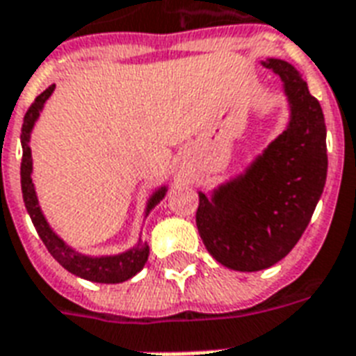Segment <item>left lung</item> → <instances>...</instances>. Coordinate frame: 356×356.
<instances>
[{"label":"left lung","instance_id":"1","mask_svg":"<svg viewBox=\"0 0 356 356\" xmlns=\"http://www.w3.org/2000/svg\"><path fill=\"white\" fill-rule=\"evenodd\" d=\"M285 83L291 124L243 177L211 200L200 192L196 226L213 259L236 272L266 270L292 251L326 181V126L317 97L283 60L264 62Z\"/></svg>","mask_w":356,"mask_h":356}]
</instances>
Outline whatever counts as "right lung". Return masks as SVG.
I'll return each instance as SVG.
<instances>
[{"label":"right lung","instance_id":"add662e5","mask_svg":"<svg viewBox=\"0 0 356 356\" xmlns=\"http://www.w3.org/2000/svg\"><path fill=\"white\" fill-rule=\"evenodd\" d=\"M54 90V84L49 86L47 90L41 92L33 104L30 105V109L24 115L22 124V164H20V183H22V196L26 209L30 213L31 222L38 230L39 238L44 243V247L49 249L52 257L64 266L67 272L79 277L88 279L94 283H122L126 279L134 277L136 273L143 270L145 262L149 259V247L147 245H138L136 249H130L128 252L117 254V257H102V259H90V257H83L79 252L71 251L70 247L58 238L56 234L49 228L47 220H44L43 213L38 205V196L33 191V183H31V151H30V131L33 128V122L38 120L39 111L43 109V104L49 99V96ZM165 188H160L154 192V196L151 198L147 211H151L152 207L164 198Z\"/></svg>","mask_w":356,"mask_h":356}]
</instances>
